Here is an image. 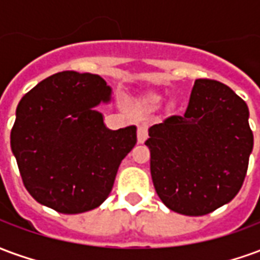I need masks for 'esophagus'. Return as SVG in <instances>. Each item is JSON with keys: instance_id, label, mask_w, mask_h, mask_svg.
Instances as JSON below:
<instances>
[{"instance_id": "34e87169", "label": "esophagus", "mask_w": 260, "mask_h": 260, "mask_svg": "<svg viewBox=\"0 0 260 260\" xmlns=\"http://www.w3.org/2000/svg\"><path fill=\"white\" fill-rule=\"evenodd\" d=\"M147 139V126L146 125H139L138 126V142L143 143Z\"/></svg>"}]
</instances>
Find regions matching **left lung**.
Listing matches in <instances>:
<instances>
[{
  "label": "left lung",
  "mask_w": 260,
  "mask_h": 260,
  "mask_svg": "<svg viewBox=\"0 0 260 260\" xmlns=\"http://www.w3.org/2000/svg\"><path fill=\"white\" fill-rule=\"evenodd\" d=\"M246 103L221 82L196 79L184 115L149 129L150 174L166 206L203 216L240 192L253 134Z\"/></svg>",
  "instance_id": "obj_1"
}]
</instances>
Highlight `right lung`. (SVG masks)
Segmentation results:
<instances>
[{"label":"right lung","instance_id":"right-lung-1","mask_svg":"<svg viewBox=\"0 0 260 260\" xmlns=\"http://www.w3.org/2000/svg\"><path fill=\"white\" fill-rule=\"evenodd\" d=\"M111 89L100 75L64 71L27 91L16 108L11 149L23 185L39 203L64 214L100 206L136 128L110 131L97 113Z\"/></svg>","mask_w":260,"mask_h":260}]
</instances>
